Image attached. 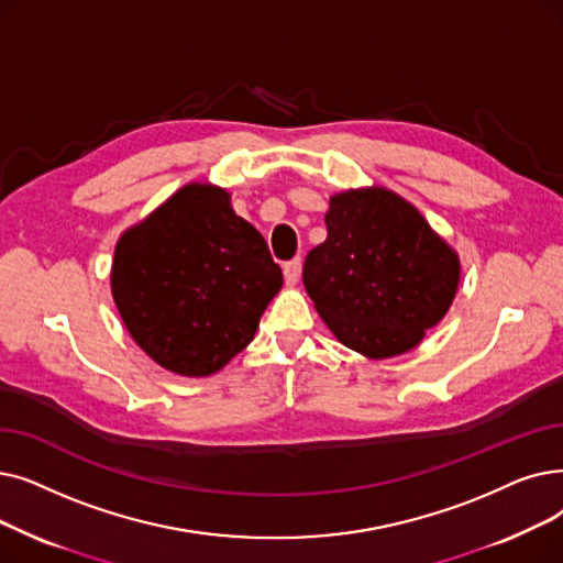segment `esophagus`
Masks as SVG:
<instances>
[{
  "mask_svg": "<svg viewBox=\"0 0 563 563\" xmlns=\"http://www.w3.org/2000/svg\"><path fill=\"white\" fill-rule=\"evenodd\" d=\"M283 274H285V283L287 285H295L301 276V257H295V260H287L283 264Z\"/></svg>",
  "mask_w": 563,
  "mask_h": 563,
  "instance_id": "obj_1",
  "label": "esophagus"
}]
</instances>
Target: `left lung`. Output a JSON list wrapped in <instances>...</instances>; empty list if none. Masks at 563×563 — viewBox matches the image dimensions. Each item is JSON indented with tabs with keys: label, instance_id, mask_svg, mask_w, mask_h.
<instances>
[{
	"label": "left lung",
	"instance_id": "8db88e82",
	"mask_svg": "<svg viewBox=\"0 0 563 563\" xmlns=\"http://www.w3.org/2000/svg\"><path fill=\"white\" fill-rule=\"evenodd\" d=\"M329 236L303 262V285L335 338L365 356L417 347L446 314L457 255L426 218L384 188L331 198Z\"/></svg>",
	"mask_w": 563,
	"mask_h": 563
}]
</instances>
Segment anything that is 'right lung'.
<instances>
[{
  "label": "right lung",
  "instance_id": "add662e5",
  "mask_svg": "<svg viewBox=\"0 0 563 563\" xmlns=\"http://www.w3.org/2000/svg\"><path fill=\"white\" fill-rule=\"evenodd\" d=\"M283 272L221 188L190 184L119 239L112 297L163 368L205 377L253 340Z\"/></svg>",
  "mask_w": 563,
  "mask_h": 563
}]
</instances>
